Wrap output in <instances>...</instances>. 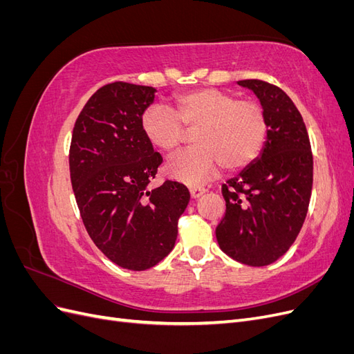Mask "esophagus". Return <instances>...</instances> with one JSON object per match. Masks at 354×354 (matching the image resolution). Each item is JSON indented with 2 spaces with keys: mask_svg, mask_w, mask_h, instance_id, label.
<instances>
[{
  "mask_svg": "<svg viewBox=\"0 0 354 354\" xmlns=\"http://www.w3.org/2000/svg\"><path fill=\"white\" fill-rule=\"evenodd\" d=\"M189 190H190V196L194 198V199H196V198L202 196V195L205 194V192H207V189H205V187H190Z\"/></svg>",
  "mask_w": 354,
  "mask_h": 354,
  "instance_id": "esophagus-1",
  "label": "esophagus"
}]
</instances>
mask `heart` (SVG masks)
Here are the masks:
<instances>
[{
  "mask_svg": "<svg viewBox=\"0 0 354 354\" xmlns=\"http://www.w3.org/2000/svg\"><path fill=\"white\" fill-rule=\"evenodd\" d=\"M185 127L194 131L196 146L171 158L165 171L186 185L207 181L220 167L238 171L251 164L267 137V120L259 103L208 87L177 94L173 112L153 104L140 118L146 140L165 153L185 142Z\"/></svg>",
  "mask_w": 354,
  "mask_h": 354,
  "instance_id": "b5f03b06",
  "label": "heart"
}]
</instances>
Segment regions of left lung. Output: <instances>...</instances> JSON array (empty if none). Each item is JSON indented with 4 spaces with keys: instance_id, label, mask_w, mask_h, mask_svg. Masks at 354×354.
Returning <instances> with one entry per match:
<instances>
[{
    "instance_id": "8db88e82",
    "label": "left lung",
    "mask_w": 354,
    "mask_h": 354,
    "mask_svg": "<svg viewBox=\"0 0 354 354\" xmlns=\"http://www.w3.org/2000/svg\"><path fill=\"white\" fill-rule=\"evenodd\" d=\"M238 84L259 97L267 137L260 156L223 185L226 214L216 236L233 260L261 267L281 259L303 227L313 155L303 116L283 90L260 80Z\"/></svg>"
}]
</instances>
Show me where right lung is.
<instances>
[{
    "mask_svg": "<svg viewBox=\"0 0 354 354\" xmlns=\"http://www.w3.org/2000/svg\"><path fill=\"white\" fill-rule=\"evenodd\" d=\"M146 85L112 82L85 103L73 127L71 181L90 238L128 270L151 269L174 248L190 194L167 180L149 189L162 164L140 128L155 100Z\"/></svg>",
    "mask_w": 354,
    "mask_h": 354,
    "instance_id": "add662e5",
    "label": "right lung"
}]
</instances>
